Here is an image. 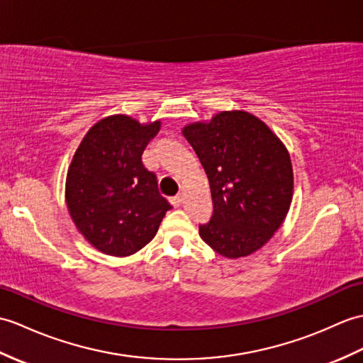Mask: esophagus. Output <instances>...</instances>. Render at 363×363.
Instances as JSON below:
<instances>
[{
	"instance_id": "obj_1",
	"label": "esophagus",
	"mask_w": 363,
	"mask_h": 363,
	"mask_svg": "<svg viewBox=\"0 0 363 363\" xmlns=\"http://www.w3.org/2000/svg\"><path fill=\"white\" fill-rule=\"evenodd\" d=\"M170 202H172V206H173V207H179V206H181V202H182V196H181V195L172 196V198H170Z\"/></svg>"
}]
</instances>
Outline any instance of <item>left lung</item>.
<instances>
[{"mask_svg": "<svg viewBox=\"0 0 363 363\" xmlns=\"http://www.w3.org/2000/svg\"><path fill=\"white\" fill-rule=\"evenodd\" d=\"M184 136L207 173L213 215L199 235L227 258L246 257L272 238L292 201L289 153L267 125L244 111L193 123Z\"/></svg>", "mask_w": 363, "mask_h": 363, "instance_id": "1", "label": "left lung"}]
</instances>
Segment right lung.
Returning a JSON list of instances; mask_svg holds the SVG:
<instances>
[{"label":"right lung","instance_id":"add662e5","mask_svg":"<svg viewBox=\"0 0 363 363\" xmlns=\"http://www.w3.org/2000/svg\"><path fill=\"white\" fill-rule=\"evenodd\" d=\"M159 126L128 116L106 117L75 151L66 179L67 208L83 237L106 255L142 249L172 208L157 190L156 174L142 164Z\"/></svg>","mask_w":363,"mask_h":363}]
</instances>
